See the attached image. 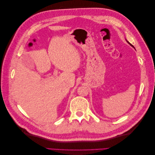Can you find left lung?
I'll return each instance as SVG.
<instances>
[{
    "instance_id": "8db88e82",
    "label": "left lung",
    "mask_w": 155,
    "mask_h": 155,
    "mask_svg": "<svg viewBox=\"0 0 155 155\" xmlns=\"http://www.w3.org/2000/svg\"><path fill=\"white\" fill-rule=\"evenodd\" d=\"M126 41H127V43H128V44H129V45H130V46H132V47H133V48H134V49H135V48H134V46H133V45H131V44H130V43H129V41H127V40H126Z\"/></svg>"
}]
</instances>
